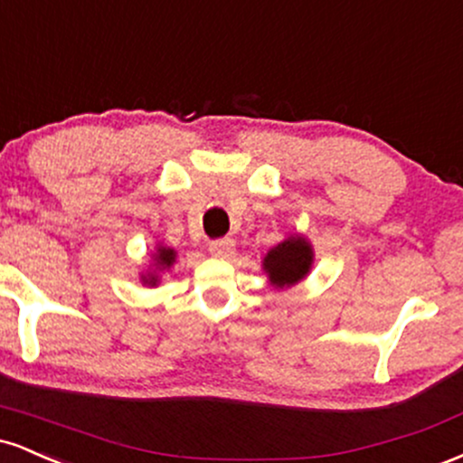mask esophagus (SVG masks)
Here are the masks:
<instances>
[{
  "instance_id": "1",
  "label": "esophagus",
  "mask_w": 463,
  "mask_h": 463,
  "mask_svg": "<svg viewBox=\"0 0 463 463\" xmlns=\"http://www.w3.org/2000/svg\"><path fill=\"white\" fill-rule=\"evenodd\" d=\"M211 254L217 259H231L235 254V239L224 237V239H215V241L209 243Z\"/></svg>"
}]
</instances>
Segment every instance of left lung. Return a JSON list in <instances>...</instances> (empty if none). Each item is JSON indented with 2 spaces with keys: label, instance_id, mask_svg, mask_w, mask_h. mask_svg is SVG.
Here are the masks:
<instances>
[{
  "label": "left lung",
  "instance_id": "obj_1",
  "mask_svg": "<svg viewBox=\"0 0 463 463\" xmlns=\"http://www.w3.org/2000/svg\"><path fill=\"white\" fill-rule=\"evenodd\" d=\"M313 248L305 237L291 235L265 254L263 269L274 287H291L309 274Z\"/></svg>",
  "mask_w": 463,
  "mask_h": 463
}]
</instances>
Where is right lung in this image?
Instances as JSON below:
<instances>
[{
    "instance_id": "add662e5",
    "label": "right lung",
    "mask_w": 463,
    "mask_h": 463,
    "mask_svg": "<svg viewBox=\"0 0 463 463\" xmlns=\"http://www.w3.org/2000/svg\"><path fill=\"white\" fill-rule=\"evenodd\" d=\"M174 263H176V250L167 248V246H158L156 252H154V269H152V272L143 274L141 280L146 285L154 287L158 283V272H163V269H169Z\"/></svg>"
}]
</instances>
